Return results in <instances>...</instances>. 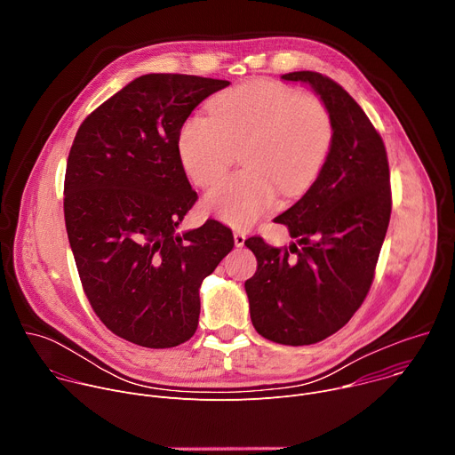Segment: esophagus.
<instances>
[{
    "label": "esophagus",
    "instance_id": "1",
    "mask_svg": "<svg viewBox=\"0 0 455 455\" xmlns=\"http://www.w3.org/2000/svg\"><path fill=\"white\" fill-rule=\"evenodd\" d=\"M244 241H246V234H244L243 230H235V232H234V243H235V246L241 248V246L244 244Z\"/></svg>",
    "mask_w": 455,
    "mask_h": 455
}]
</instances>
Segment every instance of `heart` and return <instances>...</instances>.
<instances>
[{
	"mask_svg": "<svg viewBox=\"0 0 455 455\" xmlns=\"http://www.w3.org/2000/svg\"><path fill=\"white\" fill-rule=\"evenodd\" d=\"M333 118L318 97L279 83H253L216 97L211 115L188 116L178 135V156L202 187L221 178L241 149L244 171L218 181L204 198L209 214L248 227L284 196L302 192L333 142Z\"/></svg>",
	"mask_w": 455,
	"mask_h": 455,
	"instance_id": "heart-1",
	"label": "heart"
}]
</instances>
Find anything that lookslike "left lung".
Segmentation results:
<instances>
[{"instance_id":"left-lung-1","label":"left lung","mask_w":455,"mask_h":455,"mask_svg":"<svg viewBox=\"0 0 455 455\" xmlns=\"http://www.w3.org/2000/svg\"><path fill=\"white\" fill-rule=\"evenodd\" d=\"M281 79L304 83L328 106L333 142L304 196L274 221L297 239L275 248L244 244L257 272L244 283L255 331L284 346H309L337 333L362 306L391 220V178L381 137L335 81L316 72Z\"/></svg>"}]
</instances>
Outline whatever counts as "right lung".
I'll return each instance as SVG.
<instances>
[{"label":"right lung","mask_w":455,"mask_h":455,"mask_svg":"<svg viewBox=\"0 0 455 455\" xmlns=\"http://www.w3.org/2000/svg\"><path fill=\"white\" fill-rule=\"evenodd\" d=\"M228 81L149 74L81 124L64 176V221L84 293L116 337L164 349L198 328L200 286L234 248L216 220L178 232L198 194L178 156L183 122Z\"/></svg>","instance_id":"add662e5"}]
</instances>
